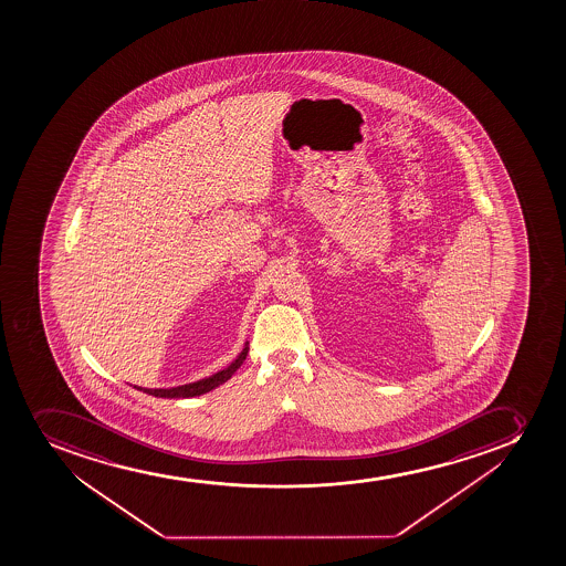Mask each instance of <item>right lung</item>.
<instances>
[{"mask_svg": "<svg viewBox=\"0 0 566 566\" xmlns=\"http://www.w3.org/2000/svg\"><path fill=\"white\" fill-rule=\"evenodd\" d=\"M247 353H249V342H245L241 353L235 356L232 364L227 365L224 369L218 370L216 375L207 376L202 380L191 381V384H185V386L177 387H158V389H149V387L135 386L138 391L147 392L153 397L158 398H191L205 395V392L212 391L216 387L221 386L224 381L230 380L235 370L240 369L241 364L245 361Z\"/></svg>", "mask_w": 566, "mask_h": 566, "instance_id": "1", "label": "right lung"}]
</instances>
